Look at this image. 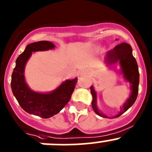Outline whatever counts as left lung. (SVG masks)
Masks as SVG:
<instances>
[{"label": "left lung", "mask_w": 152, "mask_h": 152, "mask_svg": "<svg viewBox=\"0 0 152 152\" xmlns=\"http://www.w3.org/2000/svg\"><path fill=\"white\" fill-rule=\"evenodd\" d=\"M119 62L121 67V73L123 77L131 85V95L127 101L124 103L123 107H120V111L115 117L121 116L126 112L136 101L139 90L140 74L138 70V65L136 59L132 54V49L131 45L127 43H122L117 45L113 50L107 52L105 57V63L107 65H111L114 63ZM91 94L93 96L92 107L94 112L102 117H107L99 110L96 106V93L94 87H91Z\"/></svg>", "instance_id": "1"}]
</instances>
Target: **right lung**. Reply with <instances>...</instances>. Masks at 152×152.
<instances>
[{
  "mask_svg": "<svg viewBox=\"0 0 152 152\" xmlns=\"http://www.w3.org/2000/svg\"><path fill=\"white\" fill-rule=\"evenodd\" d=\"M55 45L50 42L41 41L29 44L16 59L12 74L11 88L20 107L27 113L48 119L57 114L70 99L77 78L63 82L53 91L47 94L35 92L28 87L24 79L26 61L32 52L52 50Z\"/></svg>",
  "mask_w": 152,
  "mask_h": 152,
  "instance_id": "add662e5",
  "label": "right lung"
}]
</instances>
